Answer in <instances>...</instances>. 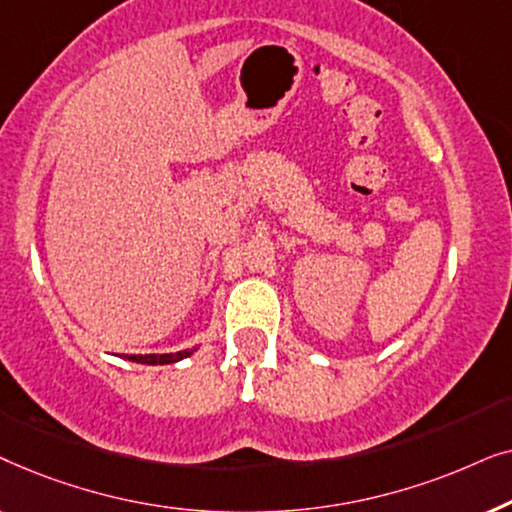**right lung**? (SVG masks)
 Here are the masks:
<instances>
[{
    "label": "right lung",
    "mask_w": 512,
    "mask_h": 512,
    "mask_svg": "<svg viewBox=\"0 0 512 512\" xmlns=\"http://www.w3.org/2000/svg\"><path fill=\"white\" fill-rule=\"evenodd\" d=\"M195 349H181V352H174V354H130L125 356V359L132 361V363H144V366H165V363H177L181 359H186V356H191Z\"/></svg>",
    "instance_id": "1"
}]
</instances>
